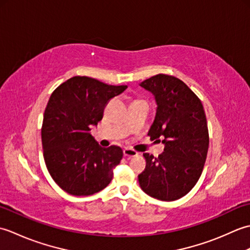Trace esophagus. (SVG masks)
Masks as SVG:
<instances>
[{
	"label": "esophagus",
	"mask_w": 250,
	"mask_h": 250,
	"mask_svg": "<svg viewBox=\"0 0 250 250\" xmlns=\"http://www.w3.org/2000/svg\"><path fill=\"white\" fill-rule=\"evenodd\" d=\"M124 155L125 158H133V157H137L139 156V152L135 151L134 149H132V148H125L124 149Z\"/></svg>",
	"instance_id": "34e87169"
}]
</instances>
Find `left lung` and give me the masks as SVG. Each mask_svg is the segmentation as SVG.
I'll list each match as a JSON object with an SVG mask.
<instances>
[{
	"mask_svg": "<svg viewBox=\"0 0 250 250\" xmlns=\"http://www.w3.org/2000/svg\"><path fill=\"white\" fill-rule=\"evenodd\" d=\"M141 86L153 93L158 105L148 135L151 141L161 137L166 147L158 158L143 153L146 167L139 183L151 198L178 200L198 183L206 161L209 136L203 105L183 81L167 74L148 78Z\"/></svg>",
	"mask_w": 250,
	"mask_h": 250,
	"instance_id": "8db88e82",
	"label": "left lung"
}]
</instances>
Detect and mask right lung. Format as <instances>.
Instances as JSON below:
<instances>
[{
  "instance_id": "right-lung-1",
  "label": "right lung",
  "mask_w": 250,
  "mask_h": 250,
  "mask_svg": "<svg viewBox=\"0 0 250 250\" xmlns=\"http://www.w3.org/2000/svg\"><path fill=\"white\" fill-rule=\"evenodd\" d=\"M128 86H111L91 77L74 76L61 83L46 106L42 144L47 169L72 195H91L107 187L124 152L101 147L89 133L103 118L106 104Z\"/></svg>"
}]
</instances>
